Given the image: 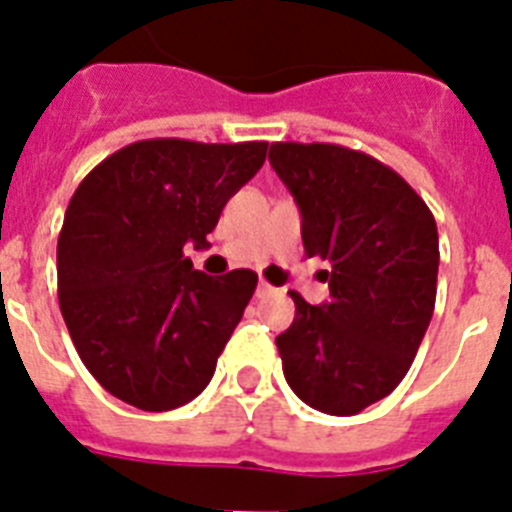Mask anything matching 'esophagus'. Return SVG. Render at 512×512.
<instances>
[{"instance_id": "34e87169", "label": "esophagus", "mask_w": 512, "mask_h": 512, "mask_svg": "<svg viewBox=\"0 0 512 512\" xmlns=\"http://www.w3.org/2000/svg\"><path fill=\"white\" fill-rule=\"evenodd\" d=\"M270 291H273V286H270V283H265V281H260V283H257V296L270 294Z\"/></svg>"}]
</instances>
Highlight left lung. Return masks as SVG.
<instances>
[{"instance_id": "obj_1", "label": "left lung", "mask_w": 512, "mask_h": 512, "mask_svg": "<svg viewBox=\"0 0 512 512\" xmlns=\"http://www.w3.org/2000/svg\"><path fill=\"white\" fill-rule=\"evenodd\" d=\"M270 163L302 210V242L328 270L330 302H304L276 338L307 406L351 416L406 377L435 312L437 223L401 174L362 150L273 143Z\"/></svg>"}]
</instances>
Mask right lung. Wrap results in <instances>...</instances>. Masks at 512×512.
<instances>
[{
    "mask_svg": "<svg viewBox=\"0 0 512 512\" xmlns=\"http://www.w3.org/2000/svg\"><path fill=\"white\" fill-rule=\"evenodd\" d=\"M265 150L257 140H140L103 158L72 195L57 244L59 309L88 372L119 401L171 411L216 372L257 273L210 278L184 247H208Z\"/></svg>",
    "mask_w": 512,
    "mask_h": 512,
    "instance_id": "add662e5",
    "label": "right lung"
}]
</instances>
